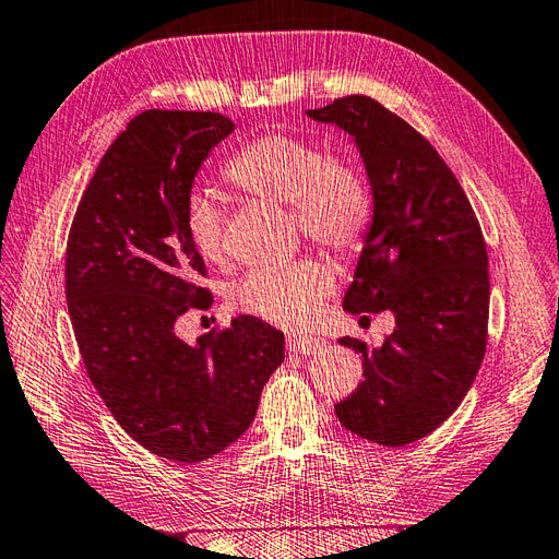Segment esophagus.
<instances>
[{
    "instance_id": "esophagus-1",
    "label": "esophagus",
    "mask_w": 559,
    "mask_h": 559,
    "mask_svg": "<svg viewBox=\"0 0 559 559\" xmlns=\"http://www.w3.org/2000/svg\"><path fill=\"white\" fill-rule=\"evenodd\" d=\"M286 347H289L292 352H300V354H306V357H310V354H317V352L324 349L326 341H321V337H317V335L298 333V335H292L289 341H286Z\"/></svg>"
}]
</instances>
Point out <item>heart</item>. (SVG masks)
Returning <instances> with one entry per match:
<instances>
[{
  "instance_id": "obj_1",
  "label": "heart",
  "mask_w": 559,
  "mask_h": 559,
  "mask_svg": "<svg viewBox=\"0 0 559 559\" xmlns=\"http://www.w3.org/2000/svg\"><path fill=\"white\" fill-rule=\"evenodd\" d=\"M235 189L277 205H289L294 228L335 253L357 251L373 224V189L357 165L329 156L314 142L270 132L247 142L224 165ZM186 235L207 263L226 261L224 222L214 200L195 191L186 200ZM333 286V267L314 257L257 267L235 282L228 298L235 310L302 326L317 314Z\"/></svg>"
}]
</instances>
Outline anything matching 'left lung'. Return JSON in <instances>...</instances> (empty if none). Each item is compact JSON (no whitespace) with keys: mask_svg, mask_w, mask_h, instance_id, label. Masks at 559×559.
Wrapping results in <instances>:
<instances>
[{"mask_svg":"<svg viewBox=\"0 0 559 559\" xmlns=\"http://www.w3.org/2000/svg\"><path fill=\"white\" fill-rule=\"evenodd\" d=\"M310 118L357 142L376 212L343 308L394 312L396 329L364 357V382L335 403L341 425L370 443L401 448L460 408L487 347L489 273L480 224L438 151L401 116L366 95L337 97Z\"/></svg>","mask_w":559,"mask_h":559,"instance_id":"obj_1","label":"left lung"}]
</instances>
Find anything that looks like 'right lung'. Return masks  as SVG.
I'll return each instance as SVG.
<instances>
[{
	"label": "right lung",
	"mask_w": 559,
	"mask_h": 559,
	"mask_svg": "<svg viewBox=\"0 0 559 559\" xmlns=\"http://www.w3.org/2000/svg\"><path fill=\"white\" fill-rule=\"evenodd\" d=\"M233 130L214 111L138 114L99 160L67 238V310L86 373L121 429L175 462L238 441L284 361V333L251 314L193 345L175 335L181 314L212 306L183 214L202 160Z\"/></svg>",
	"instance_id": "obj_1"
}]
</instances>
